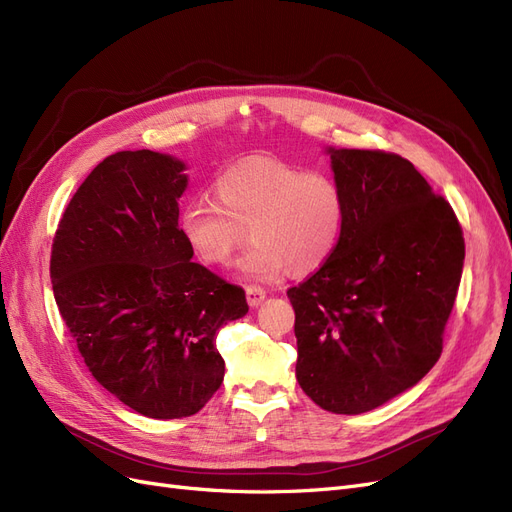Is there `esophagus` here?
<instances>
[{"mask_svg":"<svg viewBox=\"0 0 512 512\" xmlns=\"http://www.w3.org/2000/svg\"><path fill=\"white\" fill-rule=\"evenodd\" d=\"M245 296H248V305L250 307H260L264 296H267V292H264L260 286H248L245 288Z\"/></svg>","mask_w":512,"mask_h":512,"instance_id":"34e87169","label":"esophagus"}]
</instances>
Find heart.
Returning <instances> with one entry per match:
<instances>
[{
    "label": "heart",
    "mask_w": 512,
    "mask_h": 512,
    "mask_svg": "<svg viewBox=\"0 0 512 512\" xmlns=\"http://www.w3.org/2000/svg\"><path fill=\"white\" fill-rule=\"evenodd\" d=\"M214 190L218 203L197 199L180 211L182 237L205 264L224 267L250 235L254 245L239 262L243 275H309L343 239L347 201L328 173L254 156L228 167Z\"/></svg>",
    "instance_id": "obj_1"
}]
</instances>
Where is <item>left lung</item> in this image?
Wrapping results in <instances>:
<instances>
[{
  "label": "left lung",
  "instance_id": "left-lung-1",
  "mask_svg": "<svg viewBox=\"0 0 512 512\" xmlns=\"http://www.w3.org/2000/svg\"><path fill=\"white\" fill-rule=\"evenodd\" d=\"M326 154L347 224L324 267L288 290L296 379L322 409L358 415L407 392L440 358L464 237L407 158L332 146Z\"/></svg>",
  "mask_w": 512,
  "mask_h": 512
}]
</instances>
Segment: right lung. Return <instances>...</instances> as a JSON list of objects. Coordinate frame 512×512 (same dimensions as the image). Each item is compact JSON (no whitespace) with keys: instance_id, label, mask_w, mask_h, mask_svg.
<instances>
[{"instance_id":"add662e5","label":"right lung","mask_w":512,"mask_h":512,"mask_svg":"<svg viewBox=\"0 0 512 512\" xmlns=\"http://www.w3.org/2000/svg\"><path fill=\"white\" fill-rule=\"evenodd\" d=\"M186 163L152 150L105 158L59 222L50 279L93 377L139 415L199 413L224 379L218 330L248 313L239 286L192 262L178 201Z\"/></svg>"}]
</instances>
